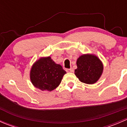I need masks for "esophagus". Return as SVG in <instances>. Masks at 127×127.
Returning a JSON list of instances; mask_svg holds the SVG:
<instances>
[{"label":"esophagus","instance_id":"34e87169","mask_svg":"<svg viewBox=\"0 0 127 127\" xmlns=\"http://www.w3.org/2000/svg\"><path fill=\"white\" fill-rule=\"evenodd\" d=\"M66 72H74V69H73L72 68L67 69H66Z\"/></svg>","mask_w":127,"mask_h":127}]
</instances>
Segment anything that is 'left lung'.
I'll return each mask as SVG.
<instances>
[{
	"instance_id": "obj_1",
	"label": "left lung",
	"mask_w": 127,
	"mask_h": 127,
	"mask_svg": "<svg viewBox=\"0 0 127 127\" xmlns=\"http://www.w3.org/2000/svg\"><path fill=\"white\" fill-rule=\"evenodd\" d=\"M77 68L75 75L80 82L93 84L100 78L103 71V65L101 60L94 55L86 54L80 56L77 60Z\"/></svg>"
}]
</instances>
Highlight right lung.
I'll list each match as a JSON object with an SVG mask.
<instances>
[{
	"label": "right lung",
	"mask_w": 127,
	"mask_h": 127,
	"mask_svg": "<svg viewBox=\"0 0 127 127\" xmlns=\"http://www.w3.org/2000/svg\"><path fill=\"white\" fill-rule=\"evenodd\" d=\"M66 73L62 66L56 64L50 56L43 57L32 66L30 79L35 87L50 92L60 85Z\"/></svg>",
	"instance_id": "obj_1"
}]
</instances>
